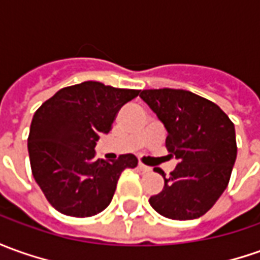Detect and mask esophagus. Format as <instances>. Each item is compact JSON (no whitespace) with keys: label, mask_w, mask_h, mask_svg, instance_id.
<instances>
[{"label":"esophagus","mask_w":260,"mask_h":260,"mask_svg":"<svg viewBox=\"0 0 260 260\" xmlns=\"http://www.w3.org/2000/svg\"><path fill=\"white\" fill-rule=\"evenodd\" d=\"M138 168H139L141 171H144V172H149V171H151V167H146V165H144V164H141V162L138 164Z\"/></svg>","instance_id":"obj_1"}]
</instances>
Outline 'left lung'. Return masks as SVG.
Returning a JSON list of instances; mask_svg holds the SVG:
<instances>
[{
	"mask_svg": "<svg viewBox=\"0 0 260 260\" xmlns=\"http://www.w3.org/2000/svg\"><path fill=\"white\" fill-rule=\"evenodd\" d=\"M139 96L164 123L168 151L178 159L149 204L175 220L202 216L229 183L238 152L235 125L216 104L189 91L145 89Z\"/></svg>",
	"mask_w": 260,
	"mask_h": 260,
	"instance_id": "obj_1",
	"label": "left lung"
}]
</instances>
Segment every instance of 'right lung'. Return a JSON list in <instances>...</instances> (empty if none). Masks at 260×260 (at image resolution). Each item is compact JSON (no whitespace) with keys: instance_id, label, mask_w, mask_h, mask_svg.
Wrapping results in <instances>:
<instances>
[{"instance_id":"obj_1","label":"right lung","mask_w":260,"mask_h":260,"mask_svg":"<svg viewBox=\"0 0 260 260\" xmlns=\"http://www.w3.org/2000/svg\"><path fill=\"white\" fill-rule=\"evenodd\" d=\"M138 95V89L86 81L59 89L34 114L28 137L31 169L56 211L88 218L111 204L122 171L137 167L138 159L132 153L96 159L95 145L111 131L118 111Z\"/></svg>"}]
</instances>
